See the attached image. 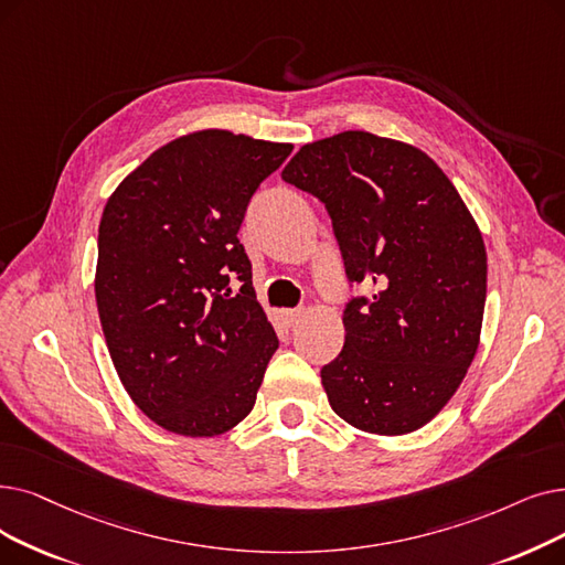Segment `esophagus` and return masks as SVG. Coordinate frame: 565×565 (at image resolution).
Listing matches in <instances>:
<instances>
[{
    "label": "esophagus",
    "instance_id": "obj_1",
    "mask_svg": "<svg viewBox=\"0 0 565 565\" xmlns=\"http://www.w3.org/2000/svg\"><path fill=\"white\" fill-rule=\"evenodd\" d=\"M302 316H305V309H286V311H281V318H284V323L288 328H296L302 321Z\"/></svg>",
    "mask_w": 565,
    "mask_h": 565
}]
</instances>
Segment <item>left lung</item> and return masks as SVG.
Returning <instances> with one entry per match:
<instances>
[{"instance_id": "8db88e82", "label": "left lung", "mask_w": 565, "mask_h": 565, "mask_svg": "<svg viewBox=\"0 0 565 565\" xmlns=\"http://www.w3.org/2000/svg\"><path fill=\"white\" fill-rule=\"evenodd\" d=\"M323 201L349 281L343 349L321 370L341 420L379 436L425 427L476 358L487 298L482 233L418 147L370 131L307 142L281 170Z\"/></svg>"}]
</instances>
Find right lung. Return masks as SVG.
<instances>
[{"instance_id":"right-lung-1","label":"right lung","mask_w":565,"mask_h":565,"mask_svg":"<svg viewBox=\"0 0 565 565\" xmlns=\"http://www.w3.org/2000/svg\"><path fill=\"white\" fill-rule=\"evenodd\" d=\"M290 152V142L193 131L147 157L104 207L94 277L104 337L134 404L168 431L218 436L256 404L279 339L237 231Z\"/></svg>"}]
</instances>
